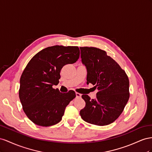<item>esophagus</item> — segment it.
<instances>
[{
	"label": "esophagus",
	"instance_id": "34e87169",
	"mask_svg": "<svg viewBox=\"0 0 152 152\" xmlns=\"http://www.w3.org/2000/svg\"><path fill=\"white\" fill-rule=\"evenodd\" d=\"M76 96L77 98H80V97H81V94H80V93L76 92Z\"/></svg>",
	"mask_w": 152,
	"mask_h": 152
}]
</instances>
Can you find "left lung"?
<instances>
[{"mask_svg": "<svg viewBox=\"0 0 152 152\" xmlns=\"http://www.w3.org/2000/svg\"><path fill=\"white\" fill-rule=\"evenodd\" d=\"M81 61L87 69L86 83L97 88L96 98L82 95L85 107L80 115L85 122L104 126L118 118L129 99V81L125 71L106 52L94 47H80Z\"/></svg>", "mask_w": 152, "mask_h": 152, "instance_id": "left-lung-1", "label": "left lung"}]
</instances>
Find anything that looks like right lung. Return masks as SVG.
<instances>
[{
    "instance_id": "obj_1",
    "label": "right lung",
    "mask_w": 152,
    "mask_h": 152,
    "mask_svg": "<svg viewBox=\"0 0 152 152\" xmlns=\"http://www.w3.org/2000/svg\"><path fill=\"white\" fill-rule=\"evenodd\" d=\"M80 57L77 46L48 47L34 56L20 77L19 97L23 110L33 123L42 127L58 124L66 106L76 97L75 91L60 92L57 85L65 65Z\"/></svg>"
}]
</instances>
